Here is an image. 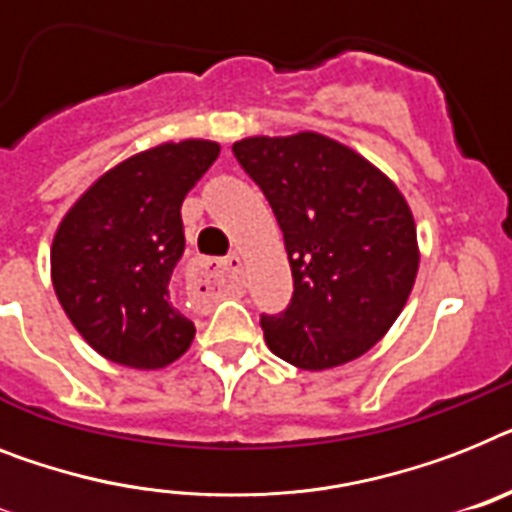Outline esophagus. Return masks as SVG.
Masks as SVG:
<instances>
[{
    "instance_id": "esophagus-1",
    "label": "esophagus",
    "mask_w": 512,
    "mask_h": 512,
    "mask_svg": "<svg viewBox=\"0 0 512 512\" xmlns=\"http://www.w3.org/2000/svg\"><path fill=\"white\" fill-rule=\"evenodd\" d=\"M189 281L194 289L205 294L220 292L223 286H239L242 284L244 268L242 257L228 255L223 260H210V257H199L189 265Z\"/></svg>"
}]
</instances>
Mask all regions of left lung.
Here are the masks:
<instances>
[{
  "label": "left lung",
  "mask_w": 512,
  "mask_h": 512,
  "mask_svg": "<svg viewBox=\"0 0 512 512\" xmlns=\"http://www.w3.org/2000/svg\"><path fill=\"white\" fill-rule=\"evenodd\" d=\"M234 155L284 231L292 302L263 315L265 344L302 371H328L392 328L418 276L407 199L373 162L315 131L249 136Z\"/></svg>",
  "instance_id": "8db88e82"
}]
</instances>
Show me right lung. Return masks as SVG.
I'll return each instance as SVG.
<instances>
[{"instance_id":"1","label":"right lung","mask_w":512,"mask_h":512,"mask_svg":"<svg viewBox=\"0 0 512 512\" xmlns=\"http://www.w3.org/2000/svg\"><path fill=\"white\" fill-rule=\"evenodd\" d=\"M220 144L168 141L128 157L76 199L52 242V286L62 310L112 363L157 371L189 350L194 323L170 302L184 255L181 205Z\"/></svg>"}]
</instances>
